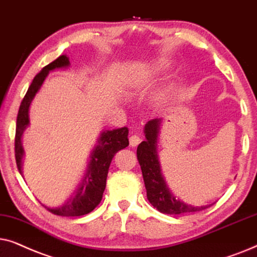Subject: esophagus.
Segmentation results:
<instances>
[{
  "label": "esophagus",
  "instance_id": "1",
  "mask_svg": "<svg viewBox=\"0 0 257 257\" xmlns=\"http://www.w3.org/2000/svg\"><path fill=\"white\" fill-rule=\"evenodd\" d=\"M140 142H141V139H140L138 135H132L131 138H129V143H131L132 147L139 146Z\"/></svg>",
  "mask_w": 257,
  "mask_h": 257
}]
</instances>
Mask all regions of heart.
<instances>
[{
	"label": "heart",
	"instance_id": "b5f03b06",
	"mask_svg": "<svg viewBox=\"0 0 257 257\" xmlns=\"http://www.w3.org/2000/svg\"><path fill=\"white\" fill-rule=\"evenodd\" d=\"M168 68V62L164 60H159L156 61L155 63H153V66L149 68L148 70V76L149 77H153V76H157V75H160L162 71H164ZM173 85H169V87H167L162 93H160L157 95L156 97V104L157 105H162L166 103L167 101L169 100L170 95L173 93Z\"/></svg>",
	"mask_w": 257,
	"mask_h": 257
}]
</instances>
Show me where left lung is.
I'll return each instance as SVG.
<instances>
[{
	"label": "left lung",
	"mask_w": 257,
	"mask_h": 257,
	"mask_svg": "<svg viewBox=\"0 0 257 257\" xmlns=\"http://www.w3.org/2000/svg\"><path fill=\"white\" fill-rule=\"evenodd\" d=\"M162 123L163 118H155L147 123L145 125L146 140L140 143L136 152L149 202L161 213L169 215H183L206 209L213 203L206 206L188 204L174 196L167 186L157 154V141Z\"/></svg>",
	"instance_id": "obj_1"
}]
</instances>
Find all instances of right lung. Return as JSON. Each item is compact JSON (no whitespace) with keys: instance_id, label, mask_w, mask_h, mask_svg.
<instances>
[{"instance_id":"add662e5","label":"right lung","mask_w":257,"mask_h":257,"mask_svg":"<svg viewBox=\"0 0 257 257\" xmlns=\"http://www.w3.org/2000/svg\"><path fill=\"white\" fill-rule=\"evenodd\" d=\"M70 67L69 59L66 55L57 57L56 60L48 64L34 77V80L28 88L25 98L20 105L19 114L16 119V134H15V159L17 169L23 176L22 164L25 157V149L22 147V136L26 129L30 124L29 108L30 104L42 87L48 74L59 69H67ZM128 128L112 129V131H103L98 136L96 146L91 150L89 155V161L85 168V173L81 182L77 184L73 194L64 201V203L57 207H47L50 213L59 216H82L93 211L98 203L101 202L102 195L105 189L108 170L112 157L115 154L125 147L129 146Z\"/></svg>"}]
</instances>
